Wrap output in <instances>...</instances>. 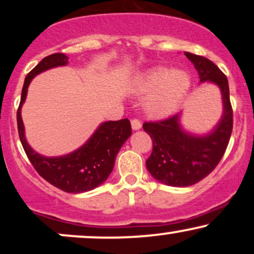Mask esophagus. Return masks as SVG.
<instances>
[{"instance_id": "1", "label": "esophagus", "mask_w": 254, "mask_h": 254, "mask_svg": "<svg viewBox=\"0 0 254 254\" xmlns=\"http://www.w3.org/2000/svg\"><path fill=\"white\" fill-rule=\"evenodd\" d=\"M141 127H142V123L139 119H137V118L131 119V127H132V130L141 129Z\"/></svg>"}]
</instances>
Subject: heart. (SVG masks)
<instances>
[{"mask_svg": "<svg viewBox=\"0 0 254 254\" xmlns=\"http://www.w3.org/2000/svg\"><path fill=\"white\" fill-rule=\"evenodd\" d=\"M190 86L184 71L159 68L148 71L137 83V92L153 94L147 99L145 110L151 117H165L177 110Z\"/></svg>", "mask_w": 254, "mask_h": 254, "instance_id": "obj_1", "label": "heart"}]
</instances>
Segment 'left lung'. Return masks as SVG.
<instances>
[{
  "label": "left lung",
  "mask_w": 254,
  "mask_h": 254,
  "mask_svg": "<svg viewBox=\"0 0 254 254\" xmlns=\"http://www.w3.org/2000/svg\"><path fill=\"white\" fill-rule=\"evenodd\" d=\"M196 66L200 82L211 81L220 86L223 98V117L216 129L205 137H194L182 131L178 115L145 122L143 130L150 136L153 150L148 157L149 173L170 186L193 185L210 174L221 161L233 130V109L227 76L208 58L185 52Z\"/></svg>",
  "instance_id": "obj_1"
}]
</instances>
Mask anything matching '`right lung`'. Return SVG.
Instances as JSON below:
<instances>
[{"instance_id": "right-lung-1", "label": "right lung", "mask_w": 254, "mask_h": 254, "mask_svg": "<svg viewBox=\"0 0 254 254\" xmlns=\"http://www.w3.org/2000/svg\"><path fill=\"white\" fill-rule=\"evenodd\" d=\"M66 63L68 57L65 55L52 54L43 58L28 72L16 113L17 131L26 155L39 176L60 190L69 193H80L93 190L109 178L115 166L117 153L131 135V124L127 118L106 122L100 125L86 144L65 156L45 157L32 149L26 142L21 119V106L27 95L28 84L39 72L54 66L65 65Z\"/></svg>"}]
</instances>
